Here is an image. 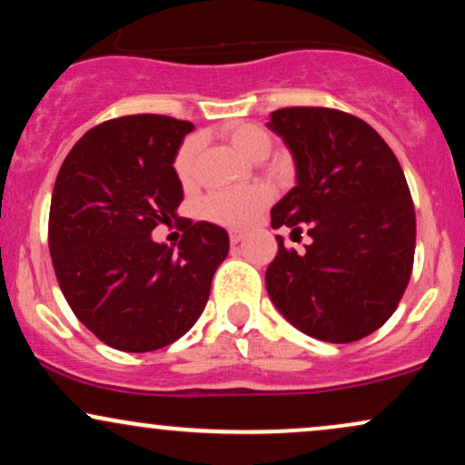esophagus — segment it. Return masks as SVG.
<instances>
[{"mask_svg": "<svg viewBox=\"0 0 465 465\" xmlns=\"http://www.w3.org/2000/svg\"><path fill=\"white\" fill-rule=\"evenodd\" d=\"M244 236H247V232H244V229H232V232H229V240H232V244L242 242Z\"/></svg>", "mask_w": 465, "mask_h": 465, "instance_id": "34e87169", "label": "esophagus"}]
</instances>
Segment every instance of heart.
I'll list each match as a JSON object with an SVG mask.
<instances>
[{"mask_svg":"<svg viewBox=\"0 0 465 465\" xmlns=\"http://www.w3.org/2000/svg\"><path fill=\"white\" fill-rule=\"evenodd\" d=\"M227 142L232 143L242 157L251 162H262L269 157L271 148H273V137L271 133L258 124L251 122H240L225 129ZM196 153H199V142L185 140L174 154V174L181 183H190L194 179L196 168ZM269 190L264 185H249V188L240 190H221L212 192L205 201H203V214L210 218L212 223L227 227H240L258 214L260 210L269 203Z\"/></svg>","mask_w":465,"mask_h":465,"instance_id":"heart-1","label":"heart"}]
</instances>
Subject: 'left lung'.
Returning a JSON list of instances; mask_svg holds the SVG:
<instances>
[{
  "label": "left lung",
  "instance_id": "obj_1",
  "mask_svg": "<svg viewBox=\"0 0 465 465\" xmlns=\"http://www.w3.org/2000/svg\"><path fill=\"white\" fill-rule=\"evenodd\" d=\"M269 129L291 148L297 185L271 210V227L306 229L303 253L286 249L266 269L284 317L330 343H351L391 317L413 271L415 210L400 162L361 117L288 106Z\"/></svg>",
  "mask_w": 465,
  "mask_h": 465
}]
</instances>
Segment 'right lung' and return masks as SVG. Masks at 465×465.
<instances>
[{"mask_svg": "<svg viewBox=\"0 0 465 465\" xmlns=\"http://www.w3.org/2000/svg\"><path fill=\"white\" fill-rule=\"evenodd\" d=\"M194 129L168 115H124L94 126L63 162L52 192V264L74 314L109 348L153 351L201 317L229 236L185 221L179 247L151 232L177 218L183 188L174 154Z\"/></svg>", "mask_w": 465, "mask_h": 465, "instance_id": "right-lung-1", "label": "right lung"}]
</instances>
